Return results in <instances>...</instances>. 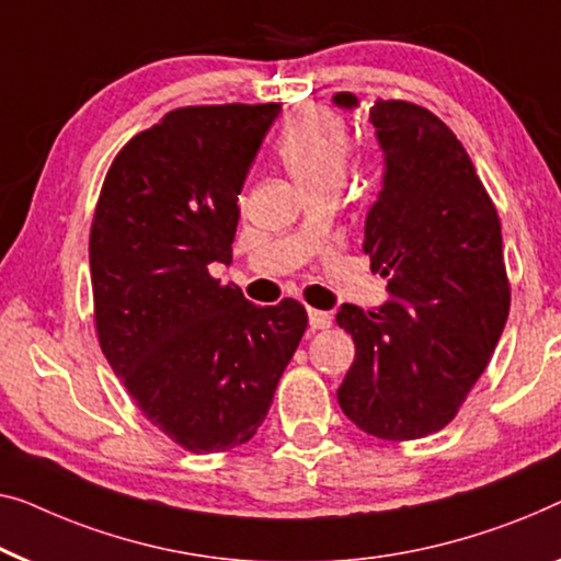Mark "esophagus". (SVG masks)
Masks as SVG:
<instances>
[{
    "label": "esophagus",
    "mask_w": 561,
    "mask_h": 561,
    "mask_svg": "<svg viewBox=\"0 0 561 561\" xmlns=\"http://www.w3.org/2000/svg\"><path fill=\"white\" fill-rule=\"evenodd\" d=\"M331 321H334V319H331V313H327V311H316V308H308V323H311L313 331L329 329Z\"/></svg>",
    "instance_id": "1"
}]
</instances>
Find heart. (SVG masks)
Wrapping results in <instances>:
<instances>
[{"instance_id": "1", "label": "heart", "mask_w": 561, "mask_h": 561, "mask_svg": "<svg viewBox=\"0 0 561 561\" xmlns=\"http://www.w3.org/2000/svg\"><path fill=\"white\" fill-rule=\"evenodd\" d=\"M278 153L306 192L344 184L348 164V131L339 113L308 105L288 121L278 139Z\"/></svg>"}]
</instances>
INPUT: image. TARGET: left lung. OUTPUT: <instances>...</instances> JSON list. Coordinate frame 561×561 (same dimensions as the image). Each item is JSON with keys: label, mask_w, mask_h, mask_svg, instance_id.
I'll list each match as a JSON object with an SVG mask.
<instances>
[{"label": "left lung", "mask_w": 561, "mask_h": 561, "mask_svg": "<svg viewBox=\"0 0 561 561\" xmlns=\"http://www.w3.org/2000/svg\"><path fill=\"white\" fill-rule=\"evenodd\" d=\"M334 105L359 108L352 93ZM385 174L364 220L371 271L389 300L344 304L356 354L339 387L344 415L381 440H415L456 417L508 319L496 207L468 151L435 113L408 101L369 108Z\"/></svg>", "instance_id": "1"}]
</instances>
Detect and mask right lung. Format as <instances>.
Here are the masks:
<instances>
[{
    "instance_id": "right-lung-1",
    "label": "right lung",
    "mask_w": 561,
    "mask_h": 561,
    "mask_svg": "<svg viewBox=\"0 0 561 561\" xmlns=\"http://www.w3.org/2000/svg\"><path fill=\"white\" fill-rule=\"evenodd\" d=\"M278 103L186 105L136 134L105 174L91 227L95 329L139 410L192 453L238 448L271 410L308 316L255 306L232 263L238 194Z\"/></svg>"
}]
</instances>
